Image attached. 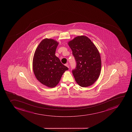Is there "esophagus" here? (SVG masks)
Segmentation results:
<instances>
[{"label": "esophagus", "mask_w": 132, "mask_h": 132, "mask_svg": "<svg viewBox=\"0 0 132 132\" xmlns=\"http://www.w3.org/2000/svg\"><path fill=\"white\" fill-rule=\"evenodd\" d=\"M65 66H66V67H68V68H69V65H68V64H65Z\"/></svg>", "instance_id": "1"}]
</instances>
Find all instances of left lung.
<instances>
[{"label": "left lung", "instance_id": "obj_1", "mask_svg": "<svg viewBox=\"0 0 132 132\" xmlns=\"http://www.w3.org/2000/svg\"><path fill=\"white\" fill-rule=\"evenodd\" d=\"M76 62L72 73L82 87L92 85L100 74L101 60L98 50L87 37L78 36L68 43Z\"/></svg>", "mask_w": 132, "mask_h": 132}]
</instances>
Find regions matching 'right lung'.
<instances>
[{"label":"right lung","instance_id":"add662e5","mask_svg":"<svg viewBox=\"0 0 132 132\" xmlns=\"http://www.w3.org/2000/svg\"><path fill=\"white\" fill-rule=\"evenodd\" d=\"M58 44L53 39H43L36 50L33 59V70L36 77L49 87L56 86L64 71L68 69L55 55Z\"/></svg>","mask_w":132,"mask_h":132}]
</instances>
